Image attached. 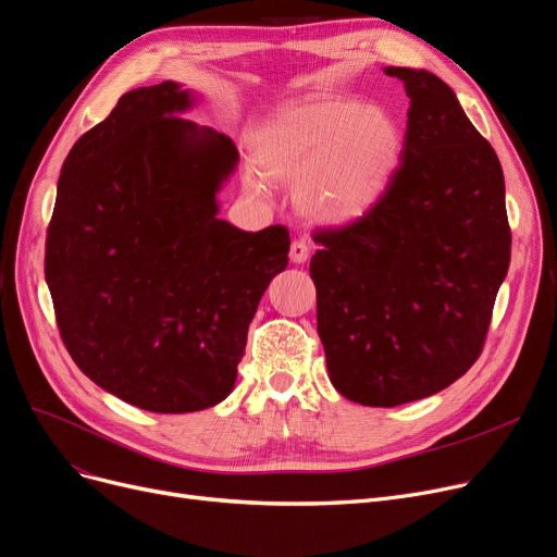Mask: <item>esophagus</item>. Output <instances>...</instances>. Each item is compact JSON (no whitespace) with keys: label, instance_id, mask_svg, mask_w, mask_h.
Wrapping results in <instances>:
<instances>
[{"label":"esophagus","instance_id":"esophagus-1","mask_svg":"<svg viewBox=\"0 0 557 557\" xmlns=\"http://www.w3.org/2000/svg\"><path fill=\"white\" fill-rule=\"evenodd\" d=\"M288 257H292L294 263H305L309 259V246L305 244V240H294L292 244V250H288Z\"/></svg>","mask_w":557,"mask_h":557}]
</instances>
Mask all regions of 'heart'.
I'll return each mask as SVG.
<instances>
[{
  "label": "heart",
  "instance_id": "1",
  "mask_svg": "<svg viewBox=\"0 0 557 557\" xmlns=\"http://www.w3.org/2000/svg\"><path fill=\"white\" fill-rule=\"evenodd\" d=\"M257 171L294 188L296 205L327 225L355 223L384 198L400 161V132L389 113L342 98H300L280 104L250 140Z\"/></svg>",
  "mask_w": 557,
  "mask_h": 557
}]
</instances>
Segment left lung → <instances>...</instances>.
<instances>
[{
  "label": "left lung",
  "instance_id": "8db88e82",
  "mask_svg": "<svg viewBox=\"0 0 557 557\" xmlns=\"http://www.w3.org/2000/svg\"><path fill=\"white\" fill-rule=\"evenodd\" d=\"M384 75L409 98L403 163L364 219L313 234L309 261L330 382L369 407L434 396L473 367L512 244L498 157L453 88L417 67Z\"/></svg>",
  "mask_w": 557,
  "mask_h": 557
}]
</instances>
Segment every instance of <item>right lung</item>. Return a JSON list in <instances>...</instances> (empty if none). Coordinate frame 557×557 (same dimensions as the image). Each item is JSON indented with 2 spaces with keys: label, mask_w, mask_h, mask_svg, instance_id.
Wrapping results in <instances>:
<instances>
[{
  "label": "right lung",
  "mask_w": 557,
  "mask_h": 557,
  "mask_svg": "<svg viewBox=\"0 0 557 557\" xmlns=\"http://www.w3.org/2000/svg\"><path fill=\"white\" fill-rule=\"evenodd\" d=\"M177 82L125 92L61 168L45 248L63 344L100 389L157 414L225 400L286 227L219 219L234 143L182 117Z\"/></svg>",
  "instance_id": "right-lung-1"
}]
</instances>
